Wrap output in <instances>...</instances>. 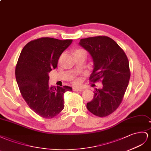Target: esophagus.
<instances>
[{
	"mask_svg": "<svg viewBox=\"0 0 151 151\" xmlns=\"http://www.w3.org/2000/svg\"><path fill=\"white\" fill-rule=\"evenodd\" d=\"M73 91H80V92H82L84 90V89L81 88H78V87H73Z\"/></svg>",
	"mask_w": 151,
	"mask_h": 151,
	"instance_id": "obj_1",
	"label": "esophagus"
}]
</instances>
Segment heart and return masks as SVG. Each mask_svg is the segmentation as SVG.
Returning a JSON list of instances; mask_svg holds the SVG:
<instances>
[{
	"mask_svg": "<svg viewBox=\"0 0 151 151\" xmlns=\"http://www.w3.org/2000/svg\"><path fill=\"white\" fill-rule=\"evenodd\" d=\"M81 52H85V51L83 50H81V49H78V50H76L75 51V54ZM79 82H80V80H79V79H75V80H74V83H75L78 84V83H79Z\"/></svg>",
	"mask_w": 151,
	"mask_h": 151,
	"instance_id": "obj_1",
	"label": "heart"
}]
</instances>
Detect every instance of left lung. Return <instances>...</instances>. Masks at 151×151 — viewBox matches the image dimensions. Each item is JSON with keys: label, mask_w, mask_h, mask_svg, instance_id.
<instances>
[{"label": "left lung", "mask_w": 151, "mask_h": 151, "mask_svg": "<svg viewBox=\"0 0 151 151\" xmlns=\"http://www.w3.org/2000/svg\"><path fill=\"white\" fill-rule=\"evenodd\" d=\"M79 45L91 56L93 69L91 82L102 80V88H96L87 108L94 115L104 117L113 113L121 104L130 78L129 62L117 43L107 37L81 39Z\"/></svg>", "instance_id": "obj_1"}]
</instances>
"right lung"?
<instances>
[{
    "label": "right lung",
    "mask_w": 151,
    "mask_h": 151,
    "mask_svg": "<svg viewBox=\"0 0 151 151\" xmlns=\"http://www.w3.org/2000/svg\"><path fill=\"white\" fill-rule=\"evenodd\" d=\"M72 40L40 38L28 42L21 51L15 75L21 95L30 109L45 118H52L64 109V93L72 87L49 85L51 70Z\"/></svg>",
    "instance_id": "obj_1"
}]
</instances>
